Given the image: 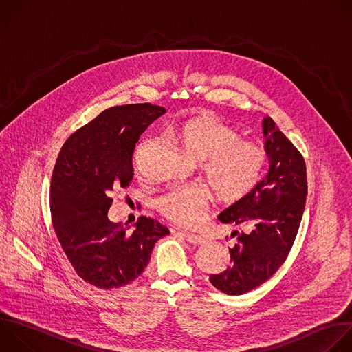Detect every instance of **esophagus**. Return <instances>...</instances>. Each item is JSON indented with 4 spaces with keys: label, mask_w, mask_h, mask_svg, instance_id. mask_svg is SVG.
Instances as JSON below:
<instances>
[{
    "label": "esophagus",
    "mask_w": 352,
    "mask_h": 352,
    "mask_svg": "<svg viewBox=\"0 0 352 352\" xmlns=\"http://www.w3.org/2000/svg\"><path fill=\"white\" fill-rule=\"evenodd\" d=\"M173 232H175V231H173ZM183 235H184V238L187 239V242H190V243H192V245H201V243L205 242V236L198 235V234H184V232H183Z\"/></svg>",
    "instance_id": "34e87169"
}]
</instances>
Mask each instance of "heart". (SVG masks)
Returning <instances> with one entry per match:
<instances>
[{
	"mask_svg": "<svg viewBox=\"0 0 352 352\" xmlns=\"http://www.w3.org/2000/svg\"><path fill=\"white\" fill-rule=\"evenodd\" d=\"M168 135L179 142L190 157L201 162L208 183L224 202H234L248 194L265 164V151L260 144L241 140L234 128L208 111L169 125ZM154 140L148 139L139 146L136 160ZM209 199L205 188L187 184L161 195L157 208L175 224L192 227L205 219Z\"/></svg>",
	"mask_w": 352,
	"mask_h": 352,
	"instance_id": "obj_1",
	"label": "heart"
}]
</instances>
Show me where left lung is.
Instances as JSON below:
<instances>
[{"mask_svg":"<svg viewBox=\"0 0 352 352\" xmlns=\"http://www.w3.org/2000/svg\"><path fill=\"white\" fill-rule=\"evenodd\" d=\"M263 133L270 161L267 175L219 214L221 223L252 227L250 232L235 231L238 242L230 248L231 267L209 276L226 294L248 293L278 271L292 249L305 206L302 155L270 117L263 120Z\"/></svg>","mask_w":352,"mask_h":352,"instance_id":"8db88e82","label":"left lung"}]
</instances>
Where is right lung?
<instances>
[{
  "instance_id": "obj_1",
  "label": "right lung",
  "mask_w": 352,
  "mask_h": 352,
  "mask_svg": "<svg viewBox=\"0 0 352 352\" xmlns=\"http://www.w3.org/2000/svg\"><path fill=\"white\" fill-rule=\"evenodd\" d=\"M166 110L150 103L117 106L74 132L63 144L51 180L56 236L73 268L99 289L133 282L147 267L155 242L169 230L142 216L135 230L111 223V192L133 179L140 135Z\"/></svg>"
}]
</instances>
